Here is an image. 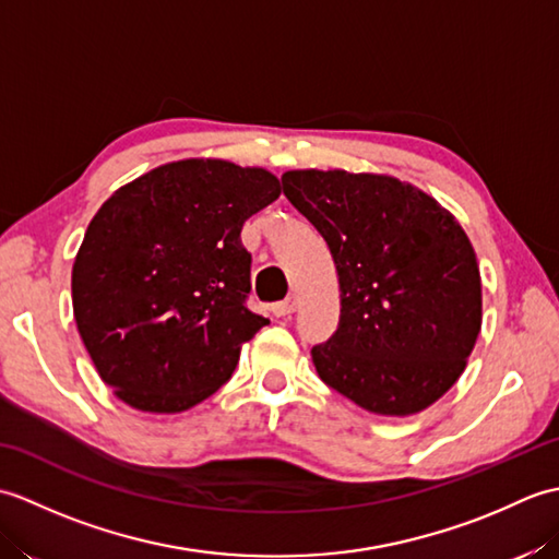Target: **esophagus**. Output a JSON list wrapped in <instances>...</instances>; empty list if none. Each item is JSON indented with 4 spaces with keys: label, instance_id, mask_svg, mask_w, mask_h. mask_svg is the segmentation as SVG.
I'll use <instances>...</instances> for the list:
<instances>
[{
    "label": "esophagus",
    "instance_id": "1",
    "mask_svg": "<svg viewBox=\"0 0 559 559\" xmlns=\"http://www.w3.org/2000/svg\"><path fill=\"white\" fill-rule=\"evenodd\" d=\"M295 310H298V295H290V298H286L283 302L273 305V314L281 317V319L290 317Z\"/></svg>",
    "mask_w": 559,
    "mask_h": 559
}]
</instances>
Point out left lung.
<instances>
[{"instance_id":"obj_1","label":"left lung","mask_w":559,"mask_h":559,"mask_svg":"<svg viewBox=\"0 0 559 559\" xmlns=\"http://www.w3.org/2000/svg\"><path fill=\"white\" fill-rule=\"evenodd\" d=\"M281 182L338 273V329L312 348L319 377L384 418L430 408L466 370L483 324L466 230L394 175L307 168L283 173Z\"/></svg>"}]
</instances>
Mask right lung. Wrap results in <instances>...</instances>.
<instances>
[{"mask_svg":"<svg viewBox=\"0 0 559 559\" xmlns=\"http://www.w3.org/2000/svg\"><path fill=\"white\" fill-rule=\"evenodd\" d=\"M281 194L266 168L163 163L108 197L71 269L76 329L127 406L175 415L228 382L266 317L247 310L240 230Z\"/></svg>","mask_w":559,"mask_h":559,"instance_id":"add662e5","label":"right lung"}]
</instances>
